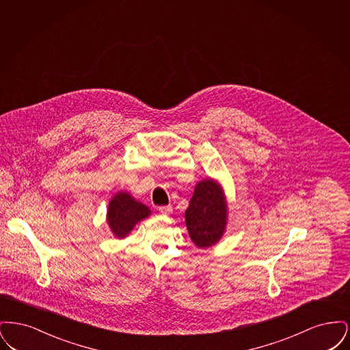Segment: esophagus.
Here are the masks:
<instances>
[{
    "label": "esophagus",
    "instance_id": "34e87169",
    "mask_svg": "<svg viewBox=\"0 0 350 350\" xmlns=\"http://www.w3.org/2000/svg\"><path fill=\"white\" fill-rule=\"evenodd\" d=\"M159 211H160L163 215H169V214H172L173 208H172V206H161V207H159Z\"/></svg>",
    "mask_w": 350,
    "mask_h": 350
}]
</instances>
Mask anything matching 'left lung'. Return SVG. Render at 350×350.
<instances>
[{
    "mask_svg": "<svg viewBox=\"0 0 350 350\" xmlns=\"http://www.w3.org/2000/svg\"><path fill=\"white\" fill-rule=\"evenodd\" d=\"M185 220L197 247L208 248L217 244L227 226V202L219 183L211 178L197 183Z\"/></svg>",
    "mask_w": 350,
    "mask_h": 350,
    "instance_id": "8db88e82",
    "label": "left lung"
}]
</instances>
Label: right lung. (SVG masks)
Wrapping results in <instances>:
<instances>
[{"instance_id":"1","label":"right lung","mask_w":350,"mask_h":350,"mask_svg":"<svg viewBox=\"0 0 350 350\" xmlns=\"http://www.w3.org/2000/svg\"><path fill=\"white\" fill-rule=\"evenodd\" d=\"M150 215V208L126 191H119L109 202L107 223L118 239L126 237L140 220Z\"/></svg>"}]
</instances>
